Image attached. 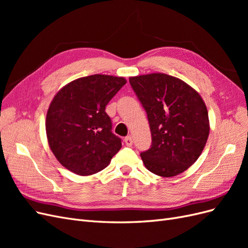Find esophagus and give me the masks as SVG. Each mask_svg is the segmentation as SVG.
Wrapping results in <instances>:
<instances>
[{
	"mask_svg": "<svg viewBox=\"0 0 248 248\" xmlns=\"http://www.w3.org/2000/svg\"><path fill=\"white\" fill-rule=\"evenodd\" d=\"M124 141H125L126 146H128V147H131L132 144H133V140H132V138H131V137H126L125 140H124Z\"/></svg>",
	"mask_w": 248,
	"mask_h": 248,
	"instance_id": "obj_1",
	"label": "esophagus"
}]
</instances>
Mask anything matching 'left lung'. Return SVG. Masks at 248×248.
<instances>
[{"mask_svg": "<svg viewBox=\"0 0 248 248\" xmlns=\"http://www.w3.org/2000/svg\"><path fill=\"white\" fill-rule=\"evenodd\" d=\"M129 82L151 130V148L140 153L145 167L160 177L181 174L197 161L209 137L204 100L185 81L166 73L131 77Z\"/></svg>", "mask_w": 248, "mask_h": 248, "instance_id": "8db88e82", "label": "left lung"}]
</instances>
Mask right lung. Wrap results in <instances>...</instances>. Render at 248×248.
<instances>
[{
	"mask_svg": "<svg viewBox=\"0 0 248 248\" xmlns=\"http://www.w3.org/2000/svg\"><path fill=\"white\" fill-rule=\"evenodd\" d=\"M127 80L94 74L70 81L55 95L46 114L49 148L64 168L79 176L106 169L122 147L106 112Z\"/></svg>",
	"mask_w": 248,
	"mask_h": 248,
	"instance_id": "add662e5",
	"label": "right lung"
}]
</instances>
